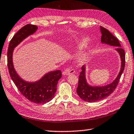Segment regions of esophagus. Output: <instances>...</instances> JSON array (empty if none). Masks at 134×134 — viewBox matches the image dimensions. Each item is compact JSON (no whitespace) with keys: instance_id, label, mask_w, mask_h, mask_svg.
Returning <instances> with one entry per match:
<instances>
[{"instance_id":"obj_1","label":"esophagus","mask_w":134,"mask_h":134,"mask_svg":"<svg viewBox=\"0 0 134 134\" xmlns=\"http://www.w3.org/2000/svg\"><path fill=\"white\" fill-rule=\"evenodd\" d=\"M75 72L74 69H66L64 70L62 72V74L64 75H69L70 74H73Z\"/></svg>"}]
</instances>
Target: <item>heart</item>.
Instances as JSON below:
<instances>
[{"label": "heart", "mask_w": 134, "mask_h": 134, "mask_svg": "<svg viewBox=\"0 0 134 134\" xmlns=\"http://www.w3.org/2000/svg\"><path fill=\"white\" fill-rule=\"evenodd\" d=\"M88 39H87V38H84V39H81L79 42V43H78L79 47L80 48H83L85 47V46H86L87 44H88ZM86 56H87L86 54H84V55L81 57L80 60L81 62L85 61V59L86 58Z\"/></svg>", "instance_id": "1"}]
</instances>
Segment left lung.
Returning <instances> with one entry per match:
<instances>
[{"label":"left lung","mask_w":134,"mask_h":134,"mask_svg":"<svg viewBox=\"0 0 134 134\" xmlns=\"http://www.w3.org/2000/svg\"><path fill=\"white\" fill-rule=\"evenodd\" d=\"M101 32L100 41L102 43L109 44L110 46H116V50L120 55L121 59V70L119 75L113 83L106 86L103 87H91L87 83L85 77V66H83L79 75L78 86L77 88V94L83 100L88 102H97L103 99L108 97L115 90L118 85L120 79L122 72L124 70L125 65V54L123 48L121 47V45L117 38L109 32L107 29L100 26Z\"/></svg>","instance_id":"8db88e82"}]
</instances>
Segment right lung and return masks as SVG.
<instances>
[{
  "mask_svg": "<svg viewBox=\"0 0 134 134\" xmlns=\"http://www.w3.org/2000/svg\"><path fill=\"white\" fill-rule=\"evenodd\" d=\"M37 29L36 25L27 24L14 35L8 47L7 66L11 78L23 96L32 102L43 104L54 98L58 80L62 77L61 71L57 70L49 72L36 82H26L21 79L16 73L12 61L14 48L27 36L34 34Z\"/></svg>",
  "mask_w": 134,
  "mask_h": 134,
  "instance_id": "1",
  "label": "right lung"
}]
</instances>
